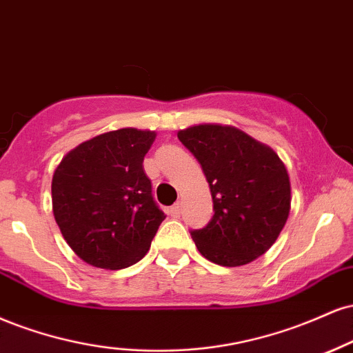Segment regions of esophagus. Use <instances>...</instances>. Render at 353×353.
<instances>
[{
  "mask_svg": "<svg viewBox=\"0 0 353 353\" xmlns=\"http://www.w3.org/2000/svg\"><path fill=\"white\" fill-rule=\"evenodd\" d=\"M180 208H181L180 203H175V205H173L172 208H170V211H168L170 216H172V218H178V216H180Z\"/></svg>",
  "mask_w": 353,
  "mask_h": 353,
  "instance_id": "esophagus-1",
  "label": "esophagus"
}]
</instances>
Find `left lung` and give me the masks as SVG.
Wrapping results in <instances>:
<instances>
[{
	"label": "left lung",
	"instance_id": "1",
	"mask_svg": "<svg viewBox=\"0 0 353 353\" xmlns=\"http://www.w3.org/2000/svg\"><path fill=\"white\" fill-rule=\"evenodd\" d=\"M210 183L214 214L192 238L201 256L236 268L263 256L291 211V180L279 155L246 132L200 123L178 132Z\"/></svg>",
	"mask_w": 353,
	"mask_h": 353
}]
</instances>
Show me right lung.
I'll return each mask as SVG.
<instances>
[{"label": "right lung", "mask_w": 353, "mask_h": 353, "mask_svg": "<svg viewBox=\"0 0 353 353\" xmlns=\"http://www.w3.org/2000/svg\"><path fill=\"white\" fill-rule=\"evenodd\" d=\"M155 137L132 127L107 132L79 143L54 170V219L70 250L90 266L123 269L150 250L165 219L143 170Z\"/></svg>", "instance_id": "add662e5"}]
</instances>
